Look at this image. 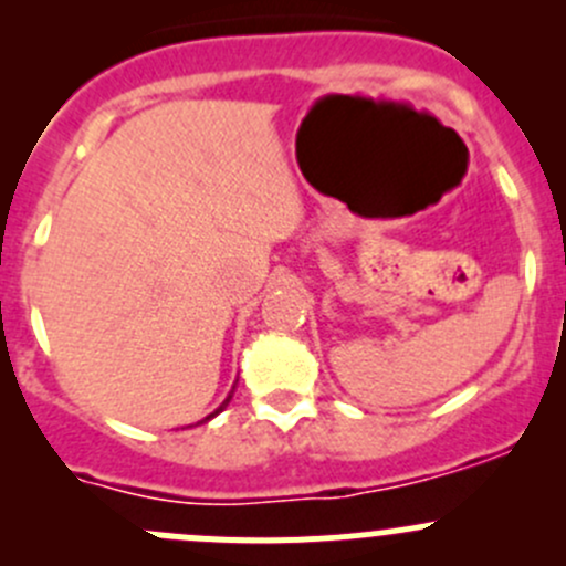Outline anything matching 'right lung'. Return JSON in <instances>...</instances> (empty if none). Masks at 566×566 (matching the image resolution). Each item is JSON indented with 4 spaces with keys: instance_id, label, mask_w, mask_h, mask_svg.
I'll list each match as a JSON object with an SVG mask.
<instances>
[{
    "instance_id": "obj_1",
    "label": "right lung",
    "mask_w": 566,
    "mask_h": 566,
    "mask_svg": "<svg viewBox=\"0 0 566 566\" xmlns=\"http://www.w3.org/2000/svg\"><path fill=\"white\" fill-rule=\"evenodd\" d=\"M232 391H235V386H232ZM232 391H230V397H227V399H224V402H221V405H219V408H216V410H213V413H210V416H205V419H202V421H210V419H213V416H219V413H221V410H224V408H227V405H230V399H232Z\"/></svg>"
}]
</instances>
